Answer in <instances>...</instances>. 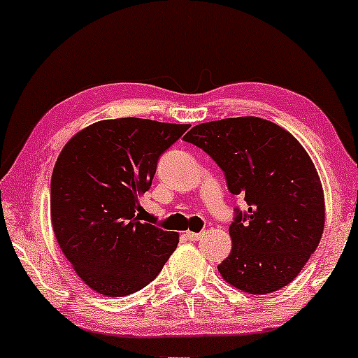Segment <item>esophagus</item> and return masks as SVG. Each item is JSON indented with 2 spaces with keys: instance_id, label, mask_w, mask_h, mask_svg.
<instances>
[{
  "instance_id": "obj_1",
  "label": "esophagus",
  "mask_w": 358,
  "mask_h": 358,
  "mask_svg": "<svg viewBox=\"0 0 358 358\" xmlns=\"http://www.w3.org/2000/svg\"><path fill=\"white\" fill-rule=\"evenodd\" d=\"M185 237H187L188 241H200L203 237L202 232H185Z\"/></svg>"
}]
</instances>
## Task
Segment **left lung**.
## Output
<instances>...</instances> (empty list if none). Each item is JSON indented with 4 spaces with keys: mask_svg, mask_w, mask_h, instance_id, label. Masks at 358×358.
I'll return each mask as SVG.
<instances>
[{
    "mask_svg": "<svg viewBox=\"0 0 358 358\" xmlns=\"http://www.w3.org/2000/svg\"><path fill=\"white\" fill-rule=\"evenodd\" d=\"M183 139L210 155L231 193L249 205L244 213L236 208L220 276L249 294L289 285L324 227L322 182L305 148L281 126L254 116L203 122Z\"/></svg>",
    "mask_w": 358,
    "mask_h": 358,
    "instance_id": "left-lung-1",
    "label": "left lung"
}]
</instances>
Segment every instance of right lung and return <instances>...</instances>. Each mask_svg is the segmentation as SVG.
Here are the masks:
<instances>
[{
    "label": "right lung",
    "instance_id": "1",
    "mask_svg": "<svg viewBox=\"0 0 358 358\" xmlns=\"http://www.w3.org/2000/svg\"><path fill=\"white\" fill-rule=\"evenodd\" d=\"M190 124L121 117L79 131L57 158L50 215L62 252L89 287L127 296L150 285L178 234L138 219L158 159Z\"/></svg>",
    "mask_w": 358,
    "mask_h": 358
}]
</instances>
